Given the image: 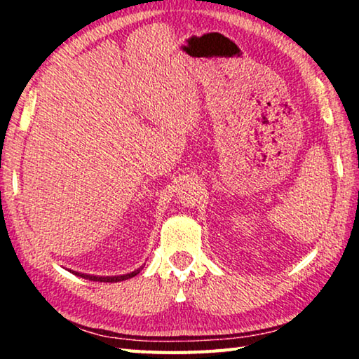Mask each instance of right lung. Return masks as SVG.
Masks as SVG:
<instances>
[{"instance_id": "add662e5", "label": "right lung", "mask_w": 359, "mask_h": 359, "mask_svg": "<svg viewBox=\"0 0 359 359\" xmlns=\"http://www.w3.org/2000/svg\"><path fill=\"white\" fill-rule=\"evenodd\" d=\"M139 271L141 269H136L135 272H130V274H125V276H115V277H96V276H88V274H81V272H74L76 276L79 277H83V278H88V280H93V282H121V280H126V278H131L139 274Z\"/></svg>"}]
</instances>
